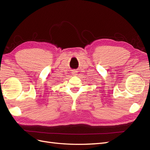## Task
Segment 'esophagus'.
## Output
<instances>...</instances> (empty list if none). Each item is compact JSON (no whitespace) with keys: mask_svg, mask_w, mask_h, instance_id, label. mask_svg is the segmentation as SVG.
Masks as SVG:
<instances>
[{"mask_svg":"<svg viewBox=\"0 0 150 150\" xmlns=\"http://www.w3.org/2000/svg\"><path fill=\"white\" fill-rule=\"evenodd\" d=\"M73 75H76V71H74V72H73Z\"/></svg>","mask_w":150,"mask_h":150,"instance_id":"1","label":"esophagus"}]
</instances>
